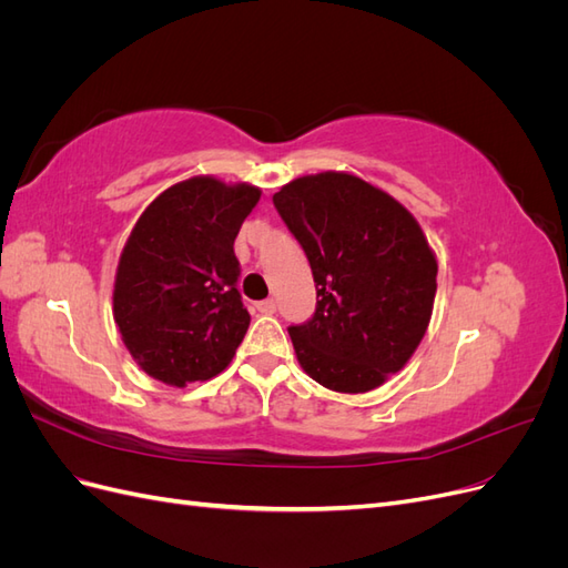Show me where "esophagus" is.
Returning <instances> with one entry per match:
<instances>
[{
  "label": "esophagus",
  "mask_w": 568,
  "mask_h": 568,
  "mask_svg": "<svg viewBox=\"0 0 568 568\" xmlns=\"http://www.w3.org/2000/svg\"><path fill=\"white\" fill-rule=\"evenodd\" d=\"M255 311L263 313V315H272L274 311H277V303H274L272 298H265L261 303H255Z\"/></svg>",
  "instance_id": "esophagus-1"
}]
</instances>
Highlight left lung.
Returning <instances> with one entry per match:
<instances>
[{
	"instance_id": "obj_1",
	"label": "left lung",
	"mask_w": 568,
	"mask_h": 568,
	"mask_svg": "<svg viewBox=\"0 0 568 568\" xmlns=\"http://www.w3.org/2000/svg\"><path fill=\"white\" fill-rule=\"evenodd\" d=\"M317 288L311 322L288 326L305 374L367 393L405 367L434 313L438 263L403 203L351 173L305 175L272 196Z\"/></svg>"
}]
</instances>
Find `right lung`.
<instances>
[{
    "mask_svg": "<svg viewBox=\"0 0 568 568\" xmlns=\"http://www.w3.org/2000/svg\"><path fill=\"white\" fill-rule=\"evenodd\" d=\"M257 201L253 184L199 175L168 186L136 220L115 270L113 320L153 379L182 388L232 363L251 324L234 239Z\"/></svg>",
    "mask_w": 568,
    "mask_h": 568,
    "instance_id": "right-lung-1",
    "label": "right lung"
}]
</instances>
